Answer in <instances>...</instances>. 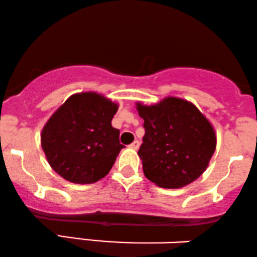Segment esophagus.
I'll list each match as a JSON object with an SVG mask.
<instances>
[{"label": "esophagus", "instance_id": "obj_1", "mask_svg": "<svg viewBox=\"0 0 257 257\" xmlns=\"http://www.w3.org/2000/svg\"><path fill=\"white\" fill-rule=\"evenodd\" d=\"M130 148H131V149H134V150H138V148H140V142L135 141L134 143H132L131 146H130Z\"/></svg>", "mask_w": 257, "mask_h": 257}]
</instances>
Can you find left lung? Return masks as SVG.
<instances>
[{
    "mask_svg": "<svg viewBox=\"0 0 257 257\" xmlns=\"http://www.w3.org/2000/svg\"><path fill=\"white\" fill-rule=\"evenodd\" d=\"M136 108L146 128L138 150L144 176L165 189L195 182L215 152L212 122L192 102L174 96L150 105L136 102Z\"/></svg>",
    "mask_w": 257,
    "mask_h": 257,
    "instance_id": "obj_1",
    "label": "left lung"
}]
</instances>
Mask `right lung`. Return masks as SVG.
<instances>
[{"instance_id":"obj_1","label":"right lung","mask_w":257,"mask_h":257,"mask_svg":"<svg viewBox=\"0 0 257 257\" xmlns=\"http://www.w3.org/2000/svg\"><path fill=\"white\" fill-rule=\"evenodd\" d=\"M119 104L96 91L77 92L42 128L41 146L50 167L67 182L92 184L109 173L123 146L111 126Z\"/></svg>"}]
</instances>
